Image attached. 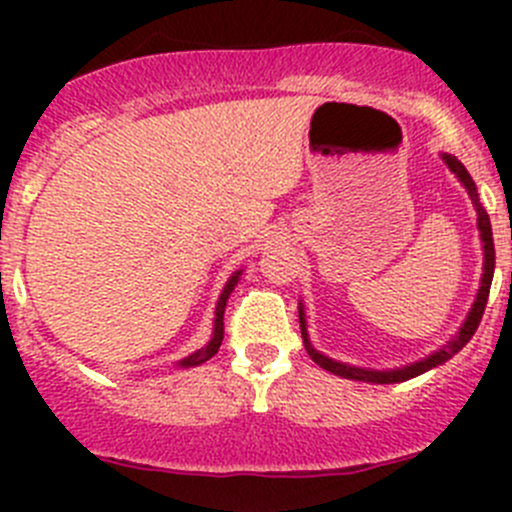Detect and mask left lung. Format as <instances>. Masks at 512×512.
Segmentation results:
<instances>
[{"mask_svg":"<svg viewBox=\"0 0 512 512\" xmlns=\"http://www.w3.org/2000/svg\"><path fill=\"white\" fill-rule=\"evenodd\" d=\"M443 163L448 165L453 175L461 180L463 188L468 190L471 195L473 205H476V213H478V232H480V242H483V275H480V287L476 294V302H473L471 312L466 314L463 324L458 327V332L443 344L441 349H436L433 354L423 356V359L414 361V364H406V366H396V369H366V366H354V364H344V361L332 359V356L322 354L319 349H314V344L309 342V332H307V317H304V304L299 302V329H302V342L307 354L312 356L314 364H319L322 369H327L329 374L334 376H342V379H352V381H366V384H399V381H409L414 376H421L423 371H431L436 366H441L443 361H448L451 356H456L471 342V337L476 334L480 317L485 312V302H488V292H490V282H493V270H495V247H493V230H490V218L485 213V208L480 205L478 200V190L473 178L468 175L466 165L461 163L456 156H448V153H441Z\"/></svg>","mask_w":512,"mask_h":512,"instance_id":"8db88e82","label":"left lung"}]
</instances>
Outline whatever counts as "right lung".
Masks as SVG:
<instances>
[{
	"label": "right lung",
	"instance_id": "obj_1",
	"mask_svg": "<svg viewBox=\"0 0 512 512\" xmlns=\"http://www.w3.org/2000/svg\"><path fill=\"white\" fill-rule=\"evenodd\" d=\"M240 275H242V270L232 272V277H230V280L225 282L223 292H220L218 304H215V319H213V334H210V342L205 344V347L195 349L193 354L183 356V359H180L178 364H175V366H178V369H193V366L205 364V361L213 359V356L218 354L220 344H223V329H225V324H223V314H225V307H227V299H230L232 289H235L237 282H240Z\"/></svg>",
	"mask_w": 512,
	"mask_h": 512
}]
</instances>
